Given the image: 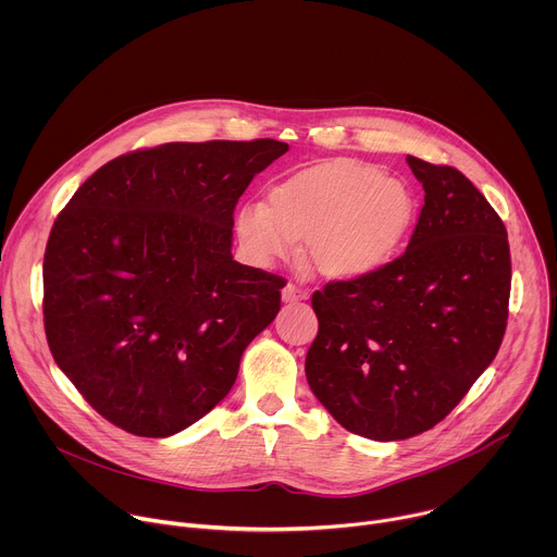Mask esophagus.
Here are the masks:
<instances>
[{
	"mask_svg": "<svg viewBox=\"0 0 557 557\" xmlns=\"http://www.w3.org/2000/svg\"><path fill=\"white\" fill-rule=\"evenodd\" d=\"M301 299H306V290H301V288L295 286L293 282H288V284L282 288V301L295 304V301H301Z\"/></svg>",
	"mask_w": 557,
	"mask_h": 557,
	"instance_id": "1",
	"label": "esophagus"
}]
</instances>
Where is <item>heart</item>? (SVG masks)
I'll return each mask as SVG.
<instances>
[{
  "mask_svg": "<svg viewBox=\"0 0 557 557\" xmlns=\"http://www.w3.org/2000/svg\"><path fill=\"white\" fill-rule=\"evenodd\" d=\"M414 220L417 198L404 181L355 158H333L275 185L269 207L245 205L235 224L260 264L288 260L306 243V260L320 275L363 280L394 262Z\"/></svg>",
  "mask_w": 557,
  "mask_h": 557,
  "instance_id": "heart-1",
  "label": "heart"
}]
</instances>
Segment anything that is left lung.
<instances>
[{
	"label": "left lung",
	"instance_id": "8db88e82",
	"mask_svg": "<svg viewBox=\"0 0 557 557\" xmlns=\"http://www.w3.org/2000/svg\"><path fill=\"white\" fill-rule=\"evenodd\" d=\"M425 189L408 249L381 273L314 290L312 394L348 432L401 441L441 423L494 361L511 256L487 198L449 165L408 156Z\"/></svg>",
	"mask_w": 557,
	"mask_h": 557
}]
</instances>
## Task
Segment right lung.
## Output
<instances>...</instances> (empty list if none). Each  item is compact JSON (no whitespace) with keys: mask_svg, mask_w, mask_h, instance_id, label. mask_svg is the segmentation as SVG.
<instances>
[{"mask_svg":"<svg viewBox=\"0 0 557 557\" xmlns=\"http://www.w3.org/2000/svg\"><path fill=\"white\" fill-rule=\"evenodd\" d=\"M288 145L165 143L97 170L57 215L44 256L50 352L112 425L172 436L231 385L280 310L284 277L231 256L233 211Z\"/></svg>","mask_w":557,"mask_h":557,"instance_id":"right-lung-1","label":"right lung"}]
</instances>
